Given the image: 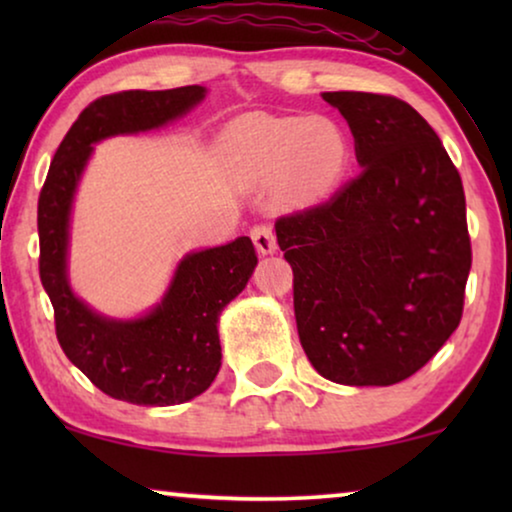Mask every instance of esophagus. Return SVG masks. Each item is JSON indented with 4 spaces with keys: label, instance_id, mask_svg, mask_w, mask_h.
I'll return each instance as SVG.
<instances>
[{
    "label": "esophagus",
    "instance_id": "1",
    "mask_svg": "<svg viewBox=\"0 0 512 512\" xmlns=\"http://www.w3.org/2000/svg\"><path fill=\"white\" fill-rule=\"evenodd\" d=\"M251 240H254L258 254H272V251H277V235L268 223L251 228Z\"/></svg>",
    "mask_w": 512,
    "mask_h": 512
}]
</instances>
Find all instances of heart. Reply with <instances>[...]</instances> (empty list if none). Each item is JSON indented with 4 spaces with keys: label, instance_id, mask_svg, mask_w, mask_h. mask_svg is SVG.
I'll return each mask as SVG.
<instances>
[{
    "label": "heart",
    "instance_id": "heart-1",
    "mask_svg": "<svg viewBox=\"0 0 512 512\" xmlns=\"http://www.w3.org/2000/svg\"><path fill=\"white\" fill-rule=\"evenodd\" d=\"M226 149L247 170L289 172L303 193H324L345 170V130L324 116H247L226 135Z\"/></svg>",
    "mask_w": 512,
    "mask_h": 512
}]
</instances>
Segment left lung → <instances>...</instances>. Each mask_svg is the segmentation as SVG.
<instances>
[{
    "label": "left lung",
    "instance_id": "8db88e82",
    "mask_svg": "<svg viewBox=\"0 0 512 512\" xmlns=\"http://www.w3.org/2000/svg\"><path fill=\"white\" fill-rule=\"evenodd\" d=\"M359 177L282 216L300 345L326 380H408L457 331L471 270L466 198L443 142L408 102L338 90Z\"/></svg>",
    "mask_w": 512,
    "mask_h": 512
}]
</instances>
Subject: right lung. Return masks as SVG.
I'll return each instance as SVG.
<instances>
[{"instance_id":"add662e5","label":"right lung","mask_w":512,"mask_h":512,"mask_svg":"<svg viewBox=\"0 0 512 512\" xmlns=\"http://www.w3.org/2000/svg\"><path fill=\"white\" fill-rule=\"evenodd\" d=\"M202 86L123 90L88 104L62 139L39 195V277L67 359L118 401L179 405L200 396L221 368L219 317L240 296L258 258L249 237L181 258L160 303L137 319L90 310L67 275L72 202L93 144L163 128L205 100Z\"/></svg>"}]
</instances>
